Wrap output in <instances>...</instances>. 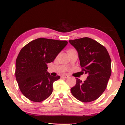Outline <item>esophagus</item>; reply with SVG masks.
I'll return each mask as SVG.
<instances>
[{
  "label": "esophagus",
  "instance_id": "esophagus-1",
  "mask_svg": "<svg viewBox=\"0 0 125 125\" xmlns=\"http://www.w3.org/2000/svg\"><path fill=\"white\" fill-rule=\"evenodd\" d=\"M62 78H68L69 77V76L67 75H63L62 76Z\"/></svg>",
  "mask_w": 125,
  "mask_h": 125
}]
</instances>
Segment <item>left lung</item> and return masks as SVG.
<instances>
[{
    "label": "left lung",
    "mask_w": 125,
    "mask_h": 125,
    "mask_svg": "<svg viewBox=\"0 0 125 125\" xmlns=\"http://www.w3.org/2000/svg\"><path fill=\"white\" fill-rule=\"evenodd\" d=\"M78 52L82 73L87 74L84 82L78 78L71 92L84 103L96 100L104 92L111 75V61L106 49L89 38L69 40Z\"/></svg>",
    "instance_id": "obj_1"
}]
</instances>
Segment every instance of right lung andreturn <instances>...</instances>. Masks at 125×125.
<instances>
[{"instance_id":"obj_1","label":"right lung","mask_w":125,"mask_h":125,"mask_svg":"<svg viewBox=\"0 0 125 125\" xmlns=\"http://www.w3.org/2000/svg\"><path fill=\"white\" fill-rule=\"evenodd\" d=\"M67 44V41L39 38L21 49L16 60L15 77L21 92L28 99L41 102L51 95L53 83L60 76L50 75L47 64Z\"/></svg>"}]
</instances>
